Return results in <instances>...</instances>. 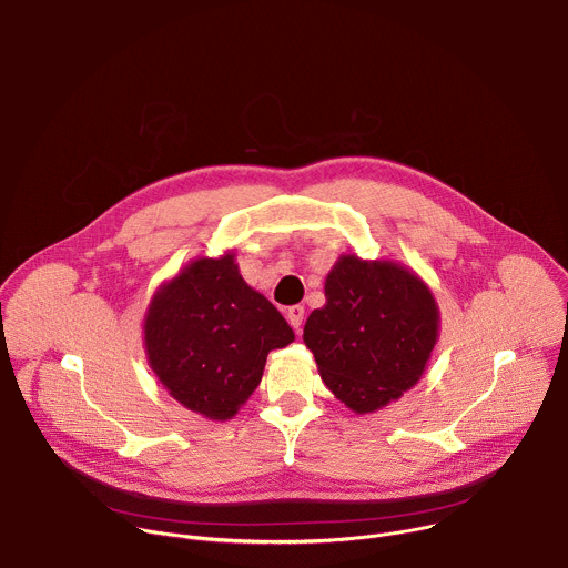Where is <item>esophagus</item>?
I'll use <instances>...</instances> for the list:
<instances>
[{
  "label": "esophagus",
  "mask_w": 568,
  "mask_h": 568,
  "mask_svg": "<svg viewBox=\"0 0 568 568\" xmlns=\"http://www.w3.org/2000/svg\"><path fill=\"white\" fill-rule=\"evenodd\" d=\"M303 316H305V307H303V305H292V307L287 310V321H290V326H292L296 333H301Z\"/></svg>",
  "instance_id": "34e87169"
}]
</instances>
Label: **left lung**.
<instances>
[{"mask_svg":"<svg viewBox=\"0 0 568 568\" xmlns=\"http://www.w3.org/2000/svg\"><path fill=\"white\" fill-rule=\"evenodd\" d=\"M438 305L393 261L342 256L326 276V305L303 328L321 379L355 414H373L418 384L438 339Z\"/></svg>","mask_w":568,"mask_h":568,"instance_id":"obj_1","label":"left lung"}]
</instances>
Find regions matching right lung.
Instances as JSON below:
<instances>
[{"label":"right lung","instance_id":"obj_1","mask_svg":"<svg viewBox=\"0 0 568 568\" xmlns=\"http://www.w3.org/2000/svg\"><path fill=\"white\" fill-rule=\"evenodd\" d=\"M292 342L283 314L245 283L231 252L189 263L156 290L143 321L150 368L209 420L233 418L261 384L270 351Z\"/></svg>","mask_w":568,"mask_h":568}]
</instances>
